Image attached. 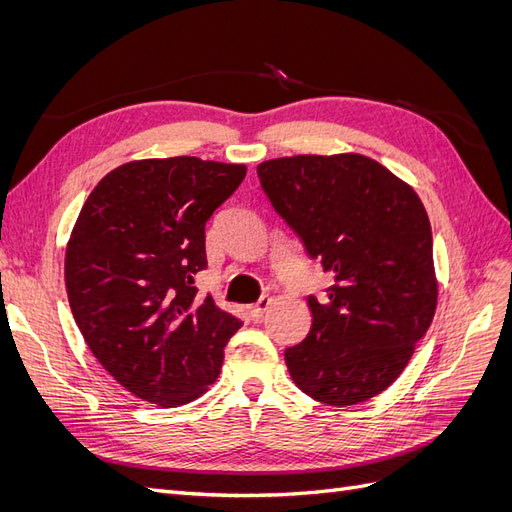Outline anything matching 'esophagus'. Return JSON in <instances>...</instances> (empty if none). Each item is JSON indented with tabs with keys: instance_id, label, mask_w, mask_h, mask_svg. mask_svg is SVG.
I'll list each match as a JSON object with an SVG mask.
<instances>
[{
	"instance_id": "esophagus-1",
	"label": "esophagus",
	"mask_w": 512,
	"mask_h": 512,
	"mask_svg": "<svg viewBox=\"0 0 512 512\" xmlns=\"http://www.w3.org/2000/svg\"><path fill=\"white\" fill-rule=\"evenodd\" d=\"M269 305H271V299H269V297H260L254 305L247 307V312H250V316H252L254 320H258V318H262V314L267 312Z\"/></svg>"
}]
</instances>
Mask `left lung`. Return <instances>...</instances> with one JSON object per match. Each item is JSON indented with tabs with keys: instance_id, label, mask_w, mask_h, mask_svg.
<instances>
[{
	"instance_id": "1",
	"label": "left lung",
	"mask_w": 512,
	"mask_h": 512,
	"mask_svg": "<svg viewBox=\"0 0 512 512\" xmlns=\"http://www.w3.org/2000/svg\"><path fill=\"white\" fill-rule=\"evenodd\" d=\"M273 209L333 273L307 297L312 329L286 348L294 384L329 406L376 397L408 365L436 314L427 211L406 181L361 153L258 164Z\"/></svg>"
}]
</instances>
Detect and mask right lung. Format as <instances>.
<instances>
[{"label":"right lung","instance_id":"add662e5","mask_svg":"<svg viewBox=\"0 0 512 512\" xmlns=\"http://www.w3.org/2000/svg\"><path fill=\"white\" fill-rule=\"evenodd\" d=\"M247 168L192 156L111 170L66 247V290L89 350L123 389L164 408L215 382L241 320L198 297L205 224Z\"/></svg>","mask_w":512,"mask_h":512}]
</instances>
